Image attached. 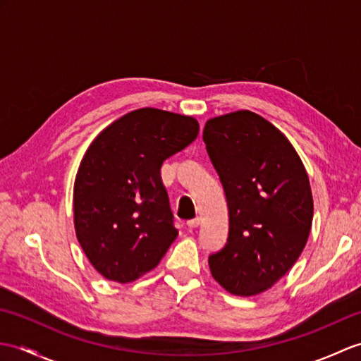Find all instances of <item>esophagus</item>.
<instances>
[{"label":"esophagus","mask_w":361,"mask_h":361,"mask_svg":"<svg viewBox=\"0 0 361 361\" xmlns=\"http://www.w3.org/2000/svg\"><path fill=\"white\" fill-rule=\"evenodd\" d=\"M198 225H200V219H198V217H195L192 220H188V226L189 228H197Z\"/></svg>","instance_id":"34e87169"}]
</instances>
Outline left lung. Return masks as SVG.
I'll use <instances>...</instances> for the list:
<instances>
[{
  "instance_id": "left-lung-1",
  "label": "left lung",
  "mask_w": 361,
  "mask_h": 361,
  "mask_svg": "<svg viewBox=\"0 0 361 361\" xmlns=\"http://www.w3.org/2000/svg\"><path fill=\"white\" fill-rule=\"evenodd\" d=\"M203 141L229 211L228 240L209 256L211 274L231 295H260L295 265L307 243L309 175L287 136L250 110L208 119Z\"/></svg>"
}]
</instances>
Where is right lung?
Masks as SVG:
<instances>
[{
    "label": "right lung",
    "instance_id": "add662e5",
    "mask_svg": "<svg viewBox=\"0 0 361 361\" xmlns=\"http://www.w3.org/2000/svg\"><path fill=\"white\" fill-rule=\"evenodd\" d=\"M198 128L192 116L145 106L111 122L90 144L74 180V229L105 279H140L176 239L159 169Z\"/></svg>",
    "mask_w": 361,
    "mask_h": 361
}]
</instances>
